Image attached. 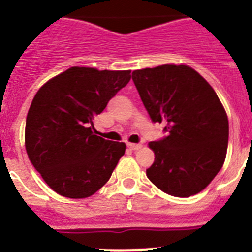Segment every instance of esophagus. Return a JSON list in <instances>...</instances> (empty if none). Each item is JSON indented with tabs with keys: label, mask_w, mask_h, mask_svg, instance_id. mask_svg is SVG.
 Returning <instances> with one entry per match:
<instances>
[{
	"label": "esophagus",
	"mask_w": 252,
	"mask_h": 252,
	"mask_svg": "<svg viewBox=\"0 0 252 252\" xmlns=\"http://www.w3.org/2000/svg\"><path fill=\"white\" fill-rule=\"evenodd\" d=\"M127 148L131 149V150H139V149H141V144H131V142H127Z\"/></svg>",
	"instance_id": "1"
}]
</instances>
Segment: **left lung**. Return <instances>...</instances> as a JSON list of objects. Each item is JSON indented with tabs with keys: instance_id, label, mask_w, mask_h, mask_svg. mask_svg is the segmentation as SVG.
I'll list each match as a JSON object with an SVG mask.
<instances>
[{
	"instance_id": "left-lung-1",
	"label": "left lung",
	"mask_w": 252,
	"mask_h": 252,
	"mask_svg": "<svg viewBox=\"0 0 252 252\" xmlns=\"http://www.w3.org/2000/svg\"><path fill=\"white\" fill-rule=\"evenodd\" d=\"M132 81L153 122L166 136L149 144L155 154L146 175L160 190L186 198L203 190L226 159L228 120L208 82L187 65L133 70Z\"/></svg>"
}]
</instances>
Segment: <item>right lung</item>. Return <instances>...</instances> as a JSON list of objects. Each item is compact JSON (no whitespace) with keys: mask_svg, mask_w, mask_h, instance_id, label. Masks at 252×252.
<instances>
[{"mask_svg":"<svg viewBox=\"0 0 252 252\" xmlns=\"http://www.w3.org/2000/svg\"><path fill=\"white\" fill-rule=\"evenodd\" d=\"M130 73L73 66L35 94L26 117V153L58 194L90 197L112 175L126 145L94 135L93 120L130 82Z\"/></svg>","mask_w":252,"mask_h":252,"instance_id":"obj_1","label":"right lung"}]
</instances>
